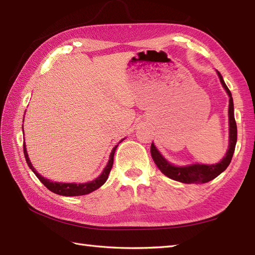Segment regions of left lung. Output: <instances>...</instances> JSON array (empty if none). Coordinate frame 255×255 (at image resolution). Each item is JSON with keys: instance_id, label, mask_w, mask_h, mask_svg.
I'll use <instances>...</instances> for the list:
<instances>
[{"instance_id": "obj_1", "label": "left lung", "mask_w": 255, "mask_h": 255, "mask_svg": "<svg viewBox=\"0 0 255 255\" xmlns=\"http://www.w3.org/2000/svg\"><path fill=\"white\" fill-rule=\"evenodd\" d=\"M218 77L220 82L223 84L225 90L228 93L229 100V149L227 151L226 156L221 160L219 163L206 165V164H192L187 166H174L169 163L160 152L154 147L153 143H151V156L154 161L159 170L163 173L167 177L172 178L174 181H178L186 184H197V183H207L215 177H217L220 173H223L228 165L230 164L232 155H234L236 143H237V124L234 114V100H232L231 92L226 85L225 81L221 77V74L218 72Z\"/></svg>"}]
</instances>
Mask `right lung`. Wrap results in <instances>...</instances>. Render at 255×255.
Wrapping results in <instances>:
<instances>
[{"label": "right lung", "mask_w": 255, "mask_h": 255, "mask_svg": "<svg viewBox=\"0 0 255 255\" xmlns=\"http://www.w3.org/2000/svg\"><path fill=\"white\" fill-rule=\"evenodd\" d=\"M23 148H24V155H25V159L27 164L31 169V171L35 173L36 176L39 178V181L44 184V185L51 191L52 193L58 194V195H62V196H81V195H86L91 192L95 191L99 187H101L103 184H104L107 180L108 175H110V172L112 170V166L114 163V154H115V151L116 148L113 149L111 156H110V161H108V164L106 165V167L103 171L102 174L96 178V180L89 182V183H84V184H75V183H58V182H52L47 180L44 176H41L40 174H38L36 172V170L32 167L29 158H28V154H27V151H26V145L25 142L23 144Z\"/></svg>", "instance_id": "right-lung-1"}]
</instances>
